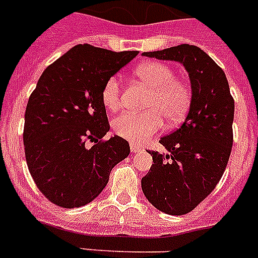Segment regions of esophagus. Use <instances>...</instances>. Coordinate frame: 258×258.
Instances as JSON below:
<instances>
[{
	"label": "esophagus",
	"instance_id": "34e87169",
	"mask_svg": "<svg viewBox=\"0 0 258 258\" xmlns=\"http://www.w3.org/2000/svg\"><path fill=\"white\" fill-rule=\"evenodd\" d=\"M130 149H131V152L133 153H138V152H142L143 151L142 146L136 144V143H131V144H130Z\"/></svg>",
	"mask_w": 258,
	"mask_h": 258
}]
</instances>
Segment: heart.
Here are the masks:
<instances>
[{
  "mask_svg": "<svg viewBox=\"0 0 258 258\" xmlns=\"http://www.w3.org/2000/svg\"><path fill=\"white\" fill-rule=\"evenodd\" d=\"M135 75L151 89L144 105L147 111L124 112L114 119L112 128L120 138L144 143L162 128L164 119L170 124L182 120L190 106L191 92L185 82L174 79V71L164 62H143L135 69ZM120 96V80L112 76L102 88L103 106L110 111H115L122 105Z\"/></svg>",
  "mask_w": 258,
  "mask_h": 258,
  "instance_id": "heart-1",
  "label": "heart"
}]
</instances>
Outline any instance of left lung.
I'll list each match as a JSON object with an SVG mask.
<instances>
[{
  "label": "left lung",
  "mask_w": 258,
  "mask_h": 258,
  "mask_svg": "<svg viewBox=\"0 0 258 258\" xmlns=\"http://www.w3.org/2000/svg\"><path fill=\"white\" fill-rule=\"evenodd\" d=\"M143 56L178 61L189 73L187 116L179 128L160 139L166 153L149 152L153 164L142 178L149 203L169 215H185L215 189L224 173L232 149L235 102L223 69L197 45Z\"/></svg>",
  "instance_id": "left-lung-1"
}]
</instances>
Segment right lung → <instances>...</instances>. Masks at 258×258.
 Returning <instances> with one entry per match:
<instances>
[{"label": "right lung", "instance_id": "obj_1", "mask_svg": "<svg viewBox=\"0 0 258 258\" xmlns=\"http://www.w3.org/2000/svg\"><path fill=\"white\" fill-rule=\"evenodd\" d=\"M138 51L112 52L79 44L42 73L25 112L23 144L38 189L60 207L85 206L101 194L114 166L130 155L109 133L101 93L105 82ZM88 140L96 144L86 147Z\"/></svg>", "mask_w": 258, "mask_h": 258}]
</instances>
